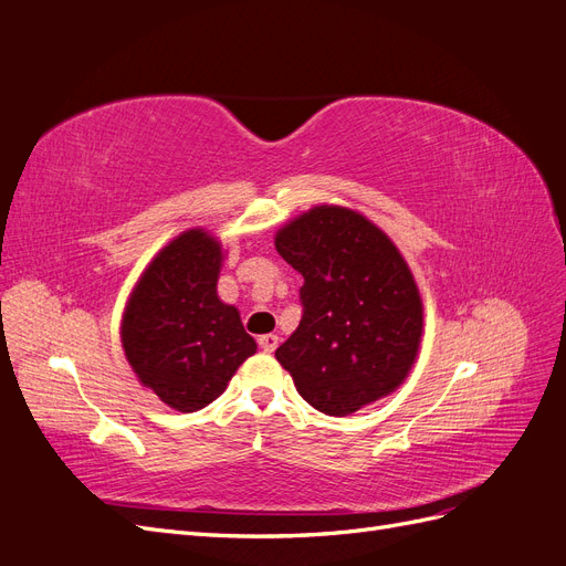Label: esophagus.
<instances>
[{
    "instance_id": "esophagus-1",
    "label": "esophagus",
    "mask_w": 566,
    "mask_h": 566,
    "mask_svg": "<svg viewBox=\"0 0 566 566\" xmlns=\"http://www.w3.org/2000/svg\"><path fill=\"white\" fill-rule=\"evenodd\" d=\"M260 347H262L266 354L276 352V347H279V335H273V333L260 335Z\"/></svg>"
}]
</instances>
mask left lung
<instances>
[{"mask_svg": "<svg viewBox=\"0 0 566 566\" xmlns=\"http://www.w3.org/2000/svg\"><path fill=\"white\" fill-rule=\"evenodd\" d=\"M273 243L304 276L302 321L276 349L300 397L342 418L397 391L418 358L424 316L391 238L361 212L316 205Z\"/></svg>", "mask_w": 566, "mask_h": 566, "instance_id": "1", "label": "left lung"}]
</instances>
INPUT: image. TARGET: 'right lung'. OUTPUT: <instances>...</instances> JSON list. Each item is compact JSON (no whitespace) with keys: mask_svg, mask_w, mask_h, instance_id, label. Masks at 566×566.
Wrapping results in <instances>:
<instances>
[{"mask_svg":"<svg viewBox=\"0 0 566 566\" xmlns=\"http://www.w3.org/2000/svg\"><path fill=\"white\" fill-rule=\"evenodd\" d=\"M224 248L205 229L172 238L132 287L119 339L142 387L179 413L224 394L256 342L217 295Z\"/></svg>","mask_w":566,"mask_h":566,"instance_id":"add662e5","label":"right lung"}]
</instances>
